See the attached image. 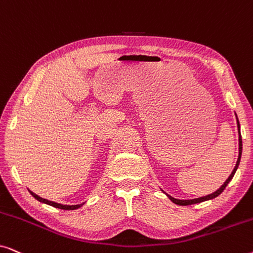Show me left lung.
<instances>
[{"mask_svg": "<svg viewBox=\"0 0 253 253\" xmlns=\"http://www.w3.org/2000/svg\"><path fill=\"white\" fill-rule=\"evenodd\" d=\"M236 120H237L238 134H240V137H238V159H237L236 166H235L234 170L231 171V174H230L229 177H228V178L226 179V182H224L223 184L221 185L220 188L217 189L215 192L211 193V195H207V196H205V197H200V198H195V199H186V200H183V199H176V198H174V197L169 196V195H167V193H166V195H167L168 198L170 199L172 203H175L176 205H181V206L192 205V204H198V203L205 202V200H210V199H213V198H215V197H217V196H219V195H221V193H222L223 190L226 189V186L228 185V183H229V182L231 181V179H233L234 175H235V172H236V170H237V168H238V165H240V161H241V155H242V136H241V131H240V127H241V126H240V122H238L237 115H236Z\"/></svg>", "mask_w": 253, "mask_h": 253, "instance_id": "obj_1", "label": "left lung"}]
</instances>
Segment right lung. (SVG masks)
<instances>
[{
  "instance_id": "right-lung-1",
  "label": "right lung",
  "mask_w": 253,
  "mask_h": 253,
  "mask_svg": "<svg viewBox=\"0 0 253 253\" xmlns=\"http://www.w3.org/2000/svg\"><path fill=\"white\" fill-rule=\"evenodd\" d=\"M30 191V190H29ZM31 195H32L34 198H36L37 200H39L40 203H43V204H47V205H50L53 207H56V209H61V210H65V211H71V210H77L79 209V207H82L83 205H84V203L83 204H79V205H62V204H57L55 202H50V200H47V199H43L41 198V197H39L38 195H36V193L30 191Z\"/></svg>"
}]
</instances>
